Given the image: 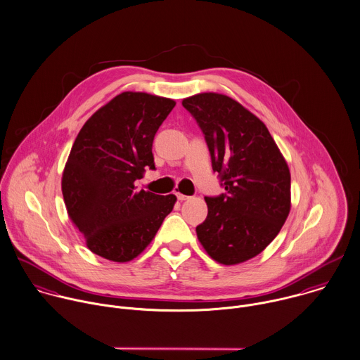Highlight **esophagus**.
<instances>
[{"label": "esophagus", "mask_w": 360, "mask_h": 360, "mask_svg": "<svg viewBox=\"0 0 360 360\" xmlns=\"http://www.w3.org/2000/svg\"><path fill=\"white\" fill-rule=\"evenodd\" d=\"M176 197H177V200H179V201H186V200H188V198H190V197H187V195H184V194H180V193H177V194H176Z\"/></svg>", "instance_id": "1"}]
</instances>
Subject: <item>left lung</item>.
<instances>
[{
	"mask_svg": "<svg viewBox=\"0 0 360 360\" xmlns=\"http://www.w3.org/2000/svg\"><path fill=\"white\" fill-rule=\"evenodd\" d=\"M210 149L225 193L205 197L198 240L218 262L233 265L259 254L290 211V173L268 128L236 101L200 94L183 101Z\"/></svg>",
	"mask_w": 360,
	"mask_h": 360,
	"instance_id": "8db88e82",
	"label": "left lung"
}]
</instances>
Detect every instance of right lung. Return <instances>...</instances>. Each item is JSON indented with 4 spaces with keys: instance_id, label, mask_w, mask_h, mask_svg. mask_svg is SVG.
<instances>
[{
    "instance_id": "add662e5",
    "label": "right lung",
    "mask_w": 360,
    "mask_h": 360,
    "mask_svg": "<svg viewBox=\"0 0 360 360\" xmlns=\"http://www.w3.org/2000/svg\"><path fill=\"white\" fill-rule=\"evenodd\" d=\"M174 106L172 99L122 92L81 128L61 187L92 252L116 262L135 258L172 212L173 194L136 191L134 183L145 169L155 170L153 138Z\"/></svg>"
}]
</instances>
